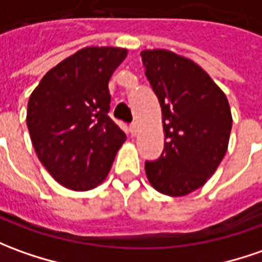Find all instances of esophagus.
I'll use <instances>...</instances> for the list:
<instances>
[{"instance_id":"obj_1","label":"esophagus","mask_w":262,"mask_h":262,"mask_svg":"<svg viewBox=\"0 0 262 262\" xmlns=\"http://www.w3.org/2000/svg\"><path fill=\"white\" fill-rule=\"evenodd\" d=\"M129 130H130V133H132V135H133V136H136V135H138V132H139L138 124L132 123L130 127H129Z\"/></svg>"}]
</instances>
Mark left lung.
Listing matches in <instances>:
<instances>
[{
    "label": "left lung",
    "mask_w": 262,
    "mask_h": 262,
    "mask_svg": "<svg viewBox=\"0 0 262 262\" xmlns=\"http://www.w3.org/2000/svg\"><path fill=\"white\" fill-rule=\"evenodd\" d=\"M162 107L165 147L146 162L158 192L185 196L204 186L227 154L232 116L228 99L202 67L169 50L140 53Z\"/></svg>",
    "instance_id": "obj_1"
}]
</instances>
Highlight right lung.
Masks as SVG:
<instances>
[{"mask_svg": "<svg viewBox=\"0 0 262 262\" xmlns=\"http://www.w3.org/2000/svg\"><path fill=\"white\" fill-rule=\"evenodd\" d=\"M126 56L119 47H84L47 71L30 96L31 143L42 166L67 189L99 186L126 140L107 116L108 80Z\"/></svg>", "mask_w": 262, "mask_h": 262, "instance_id": "obj_1", "label": "right lung"}]
</instances>
